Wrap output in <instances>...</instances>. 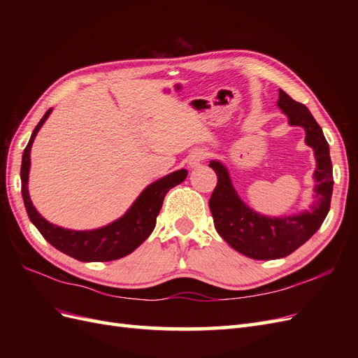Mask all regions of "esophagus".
Wrapping results in <instances>:
<instances>
[{"instance_id": "1", "label": "esophagus", "mask_w": 358, "mask_h": 358, "mask_svg": "<svg viewBox=\"0 0 358 358\" xmlns=\"http://www.w3.org/2000/svg\"><path fill=\"white\" fill-rule=\"evenodd\" d=\"M206 157H208V152H206V150H203V149H196V150H194V152H191V155L188 157V166H189L191 169L199 167Z\"/></svg>"}]
</instances>
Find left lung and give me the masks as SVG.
Instances as JSON below:
<instances>
[{
	"mask_svg": "<svg viewBox=\"0 0 358 358\" xmlns=\"http://www.w3.org/2000/svg\"><path fill=\"white\" fill-rule=\"evenodd\" d=\"M276 104L288 117L289 125L305 129V143L313 149L317 169L313 171L315 187L309 209L287 216L258 213L239 197L222 162L212 159L209 164L218 176L209 200L215 229L237 252L254 259L284 258L308 242L326 220L333 192L330 149L321 127L305 104L294 101L282 90H279Z\"/></svg>",
	"mask_w": 358,
	"mask_h": 358,
	"instance_id": "obj_1",
	"label": "left lung"
}]
</instances>
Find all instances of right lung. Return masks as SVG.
<instances>
[{"label": "right lung", "mask_w": 358, "mask_h": 358, "mask_svg": "<svg viewBox=\"0 0 358 358\" xmlns=\"http://www.w3.org/2000/svg\"><path fill=\"white\" fill-rule=\"evenodd\" d=\"M52 113L49 109L45 116L31 134L29 142L22 155V167H20V182H22V197L27 213L31 222L37 227L41 236L58 251L67 254L79 262H112L119 259L128 254H131L136 248L142 245L150 233L154 231L157 224V216L161 210L162 201L166 194L185 180L188 171L180 169L170 173V175L161 178L148 185L142 194L136 199L121 218L107 224L100 229L94 230H70L62 229L59 225L46 221L37 212L34 204L31 201L28 191V178L31 167V148L34 138L40 131L41 125Z\"/></svg>", "instance_id": "obj_1"}]
</instances>
